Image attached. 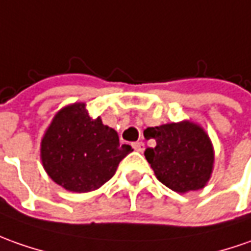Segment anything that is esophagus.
Wrapping results in <instances>:
<instances>
[{"mask_svg": "<svg viewBox=\"0 0 251 251\" xmlns=\"http://www.w3.org/2000/svg\"><path fill=\"white\" fill-rule=\"evenodd\" d=\"M132 148L137 151V152H144L145 151V144L142 141H138V142H134L132 144Z\"/></svg>", "mask_w": 251, "mask_h": 251, "instance_id": "obj_1", "label": "esophagus"}]
</instances>
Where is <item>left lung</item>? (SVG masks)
<instances>
[{
	"label": "left lung",
	"instance_id": "1",
	"mask_svg": "<svg viewBox=\"0 0 251 251\" xmlns=\"http://www.w3.org/2000/svg\"><path fill=\"white\" fill-rule=\"evenodd\" d=\"M148 129L156 146L146 149L145 157L161 184L178 193L203 188L214 161L207 134L189 122Z\"/></svg>",
	"mask_w": 251,
	"mask_h": 251
}]
</instances>
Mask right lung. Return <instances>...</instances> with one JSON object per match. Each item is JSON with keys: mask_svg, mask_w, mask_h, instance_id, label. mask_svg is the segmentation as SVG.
Masks as SVG:
<instances>
[{"mask_svg": "<svg viewBox=\"0 0 251 251\" xmlns=\"http://www.w3.org/2000/svg\"><path fill=\"white\" fill-rule=\"evenodd\" d=\"M120 145L113 128L91 119L84 103L62 109L41 142V159L48 176L72 192L98 189L114 176L119 163L131 152Z\"/></svg>", "mask_w": 251, "mask_h": 251, "instance_id": "right-lung-1", "label": "right lung"}]
</instances>
